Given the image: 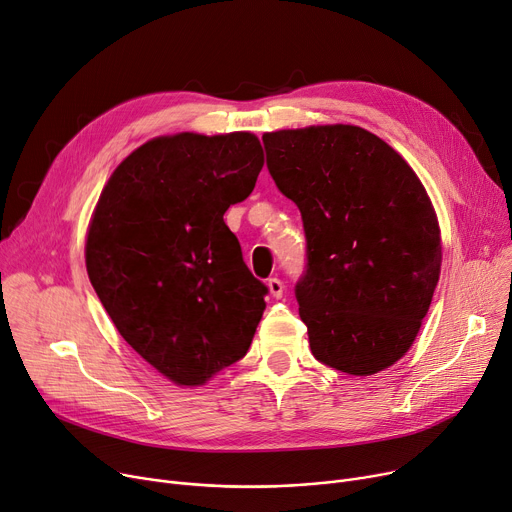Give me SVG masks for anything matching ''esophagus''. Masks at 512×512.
Here are the masks:
<instances>
[{
    "label": "esophagus",
    "instance_id": "34e87169",
    "mask_svg": "<svg viewBox=\"0 0 512 512\" xmlns=\"http://www.w3.org/2000/svg\"><path fill=\"white\" fill-rule=\"evenodd\" d=\"M267 288H270L272 297L282 299V294H284V282H282L280 278H270V280H267Z\"/></svg>",
    "mask_w": 512,
    "mask_h": 512
}]
</instances>
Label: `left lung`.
<instances>
[{
  "instance_id": "8db88e82",
  "label": "left lung",
  "mask_w": 512,
  "mask_h": 512,
  "mask_svg": "<svg viewBox=\"0 0 512 512\" xmlns=\"http://www.w3.org/2000/svg\"><path fill=\"white\" fill-rule=\"evenodd\" d=\"M278 191L299 207L307 270L294 286L317 361L371 375L405 355L432 305L442 242L411 166L351 124L263 134Z\"/></svg>"
}]
</instances>
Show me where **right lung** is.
<instances>
[{
	"label": "right lung",
	"mask_w": 512,
	"mask_h": 512,
	"mask_svg": "<svg viewBox=\"0 0 512 512\" xmlns=\"http://www.w3.org/2000/svg\"><path fill=\"white\" fill-rule=\"evenodd\" d=\"M263 168L251 132H180L132 151L107 180L87 234V272L122 338L178 386L247 355L267 286L224 222Z\"/></svg>",
	"instance_id": "obj_1"
}]
</instances>
